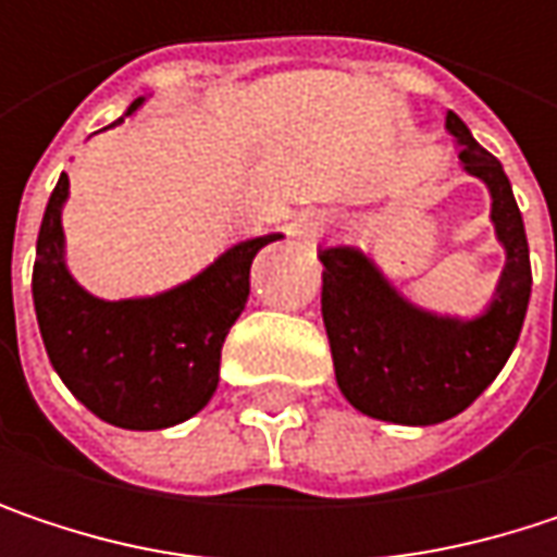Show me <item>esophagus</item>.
<instances>
[{"label":"esophagus","instance_id":"esophagus-1","mask_svg":"<svg viewBox=\"0 0 557 557\" xmlns=\"http://www.w3.org/2000/svg\"><path fill=\"white\" fill-rule=\"evenodd\" d=\"M325 232H329V219L319 215V212H312V215H306V219L299 222V238H306V242H315V238H322Z\"/></svg>","mask_w":557,"mask_h":557}]
</instances>
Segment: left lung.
Segmentation results:
<instances>
[{
  "label": "left lung",
  "instance_id": "obj_1",
  "mask_svg": "<svg viewBox=\"0 0 557 557\" xmlns=\"http://www.w3.org/2000/svg\"><path fill=\"white\" fill-rule=\"evenodd\" d=\"M461 164L491 189L497 238L506 248L497 296L481 319L458 322L409 306L355 248H329L322 261V322L345 399L364 416L399 425H435L468 409L512 355L532 293L529 242L500 161L448 112ZM557 293V289H555Z\"/></svg>",
  "mask_w": 557,
  "mask_h": 557
}]
</instances>
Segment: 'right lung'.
<instances>
[{
  "label": "right lung",
  "mask_w": 557,
  "mask_h": 557,
  "mask_svg": "<svg viewBox=\"0 0 557 557\" xmlns=\"http://www.w3.org/2000/svg\"><path fill=\"white\" fill-rule=\"evenodd\" d=\"M138 106L141 99L125 115ZM66 189L70 180L60 173L32 274L38 329L60 381L89 412L119 429L151 432L196 416L219 387L222 345L248 302L251 261L280 235L228 248L199 277L161 296L106 302L89 296L63 264Z\"/></svg>",
  "instance_id": "1"
}]
</instances>
